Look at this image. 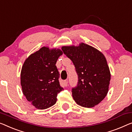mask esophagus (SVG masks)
<instances>
[{
  "instance_id": "34e87169",
  "label": "esophagus",
  "mask_w": 132,
  "mask_h": 132,
  "mask_svg": "<svg viewBox=\"0 0 132 132\" xmlns=\"http://www.w3.org/2000/svg\"><path fill=\"white\" fill-rule=\"evenodd\" d=\"M64 85L65 86H68V79H66L64 80Z\"/></svg>"
}]
</instances>
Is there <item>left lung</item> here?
Returning <instances> with one entry per match:
<instances>
[{
    "label": "left lung",
    "instance_id": "obj_1",
    "mask_svg": "<svg viewBox=\"0 0 132 132\" xmlns=\"http://www.w3.org/2000/svg\"><path fill=\"white\" fill-rule=\"evenodd\" d=\"M62 50L72 61L78 75L77 85L72 88L74 100L84 107L97 105L107 95L111 78L103 54L84 43L62 47Z\"/></svg>",
    "mask_w": 132,
    "mask_h": 132
}]
</instances>
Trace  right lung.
Wrapping results in <instances>:
<instances>
[{"label":"right lung","instance_id":"add662e5","mask_svg":"<svg viewBox=\"0 0 132 132\" xmlns=\"http://www.w3.org/2000/svg\"><path fill=\"white\" fill-rule=\"evenodd\" d=\"M62 54L60 49L50 50L43 47L31 54L23 64L21 73L23 94L37 109L44 110L54 105L57 94L63 90L56 66Z\"/></svg>","mask_w":132,"mask_h":132}]
</instances>
